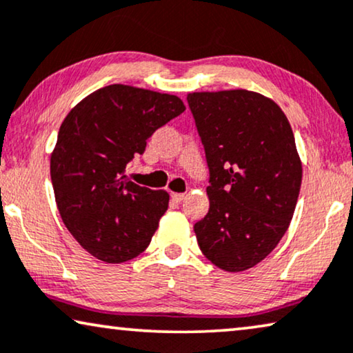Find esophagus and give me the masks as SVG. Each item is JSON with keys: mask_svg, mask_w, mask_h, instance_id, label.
<instances>
[{"mask_svg": "<svg viewBox=\"0 0 353 353\" xmlns=\"http://www.w3.org/2000/svg\"><path fill=\"white\" fill-rule=\"evenodd\" d=\"M171 198H172V200H174V201H182L183 200V198H185V193H174V192H172L171 193Z\"/></svg>", "mask_w": 353, "mask_h": 353, "instance_id": "esophagus-1", "label": "esophagus"}]
</instances>
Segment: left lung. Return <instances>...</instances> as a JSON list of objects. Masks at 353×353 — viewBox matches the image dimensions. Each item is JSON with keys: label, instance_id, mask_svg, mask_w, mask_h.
<instances>
[{"label": "left lung", "instance_id": "1", "mask_svg": "<svg viewBox=\"0 0 353 353\" xmlns=\"http://www.w3.org/2000/svg\"><path fill=\"white\" fill-rule=\"evenodd\" d=\"M187 101L210 168V211L193 227L198 246L222 270H248L275 250L294 214L302 182L294 134L259 92H190Z\"/></svg>", "mask_w": 353, "mask_h": 353}]
</instances>
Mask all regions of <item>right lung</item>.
<instances>
[{"mask_svg": "<svg viewBox=\"0 0 353 353\" xmlns=\"http://www.w3.org/2000/svg\"><path fill=\"white\" fill-rule=\"evenodd\" d=\"M177 96L110 84L68 112L51 153L57 210L89 254L121 264L141 254L168 210L170 193L150 190L125 174L147 139L181 115Z\"/></svg>", "mask_w": 353, "mask_h": 353, "instance_id": "add662e5", "label": "right lung"}]
</instances>
